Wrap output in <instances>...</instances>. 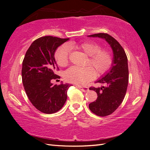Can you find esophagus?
Here are the masks:
<instances>
[{"label": "esophagus", "mask_w": 150, "mask_h": 150, "mask_svg": "<svg viewBox=\"0 0 150 150\" xmlns=\"http://www.w3.org/2000/svg\"><path fill=\"white\" fill-rule=\"evenodd\" d=\"M78 87L80 88V89L83 91V92H87L88 91V87H81V86H78Z\"/></svg>", "instance_id": "34e87169"}]
</instances>
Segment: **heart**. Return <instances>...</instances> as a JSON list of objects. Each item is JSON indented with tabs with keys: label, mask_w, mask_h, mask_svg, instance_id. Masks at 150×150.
Instances as JSON below:
<instances>
[{
	"label": "heart",
	"mask_w": 150,
	"mask_h": 150,
	"mask_svg": "<svg viewBox=\"0 0 150 150\" xmlns=\"http://www.w3.org/2000/svg\"><path fill=\"white\" fill-rule=\"evenodd\" d=\"M70 46L75 47L88 55L87 67H81L72 66L65 72V78L71 83L84 85L93 79L95 73L97 75L105 74L110 69L113 58L109 51L101 49L100 44L94 42H86L81 44L71 43ZM69 56V48L63 44L57 48L55 52V59L58 65L64 67L67 64Z\"/></svg>",
	"instance_id": "heart-1"
}]
</instances>
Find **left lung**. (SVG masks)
Masks as SVG:
<instances>
[{"instance_id": "8db88e82", "label": "left lung", "mask_w": 150, "mask_h": 150, "mask_svg": "<svg viewBox=\"0 0 150 150\" xmlns=\"http://www.w3.org/2000/svg\"><path fill=\"white\" fill-rule=\"evenodd\" d=\"M105 39L113 51V63L110 71L96 83L105 85L101 87H91L90 90L97 94L95 101L90 103L91 111L99 116H106L113 113L121 105L126 95L128 84V65L125 51L115 40L108 34L99 33L88 35Z\"/></svg>"}]
</instances>
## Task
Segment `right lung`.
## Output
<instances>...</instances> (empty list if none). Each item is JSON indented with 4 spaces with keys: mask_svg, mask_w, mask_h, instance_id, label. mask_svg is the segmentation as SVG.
<instances>
[{
    "mask_svg": "<svg viewBox=\"0 0 150 150\" xmlns=\"http://www.w3.org/2000/svg\"><path fill=\"white\" fill-rule=\"evenodd\" d=\"M69 38L50 35L41 37L32 42L22 62V78L24 90L35 108L45 114L59 111L64 105L67 92L71 85H54L52 81L60 78L54 54L57 48Z\"/></svg>",
    "mask_w": 150,
    "mask_h": 150,
    "instance_id": "obj_1",
    "label": "right lung"
}]
</instances>
